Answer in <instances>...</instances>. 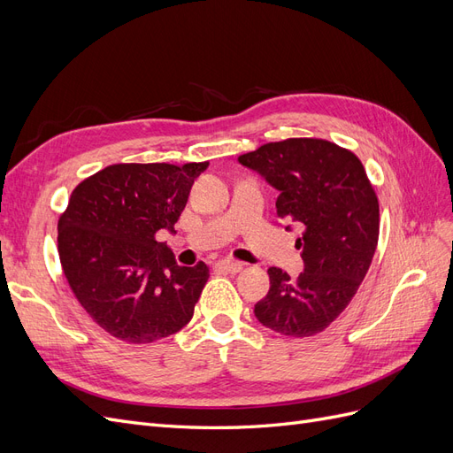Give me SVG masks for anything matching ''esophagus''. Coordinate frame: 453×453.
Here are the masks:
<instances>
[{"label": "esophagus", "mask_w": 453, "mask_h": 453, "mask_svg": "<svg viewBox=\"0 0 453 453\" xmlns=\"http://www.w3.org/2000/svg\"><path fill=\"white\" fill-rule=\"evenodd\" d=\"M215 268L221 270V272L236 273V272H240V270L243 268V265H242V263H236V260H219V263L215 265Z\"/></svg>", "instance_id": "34e87169"}]
</instances>
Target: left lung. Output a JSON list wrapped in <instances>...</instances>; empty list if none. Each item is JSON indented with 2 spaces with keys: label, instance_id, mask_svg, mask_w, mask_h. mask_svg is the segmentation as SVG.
Returning a JSON list of instances; mask_svg holds the SVG:
<instances>
[{
  "label": "left lung",
  "instance_id": "8db88e82",
  "mask_svg": "<svg viewBox=\"0 0 453 453\" xmlns=\"http://www.w3.org/2000/svg\"><path fill=\"white\" fill-rule=\"evenodd\" d=\"M238 160L280 190L278 215L304 226L296 248L306 270L293 280L268 268L270 291L255 304L257 319L283 336L319 334L348 308L372 263L376 190L357 155L319 138L272 142Z\"/></svg>",
  "mask_w": 453,
  "mask_h": 453
}]
</instances>
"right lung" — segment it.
Masks as SVG:
<instances>
[{"mask_svg":"<svg viewBox=\"0 0 453 453\" xmlns=\"http://www.w3.org/2000/svg\"><path fill=\"white\" fill-rule=\"evenodd\" d=\"M205 162L113 164L81 181L58 219V255L79 304L107 334L150 344L190 321L210 268L180 266L173 230Z\"/></svg>","mask_w":453,"mask_h":453,"instance_id":"1","label":"right lung"}]
</instances>
